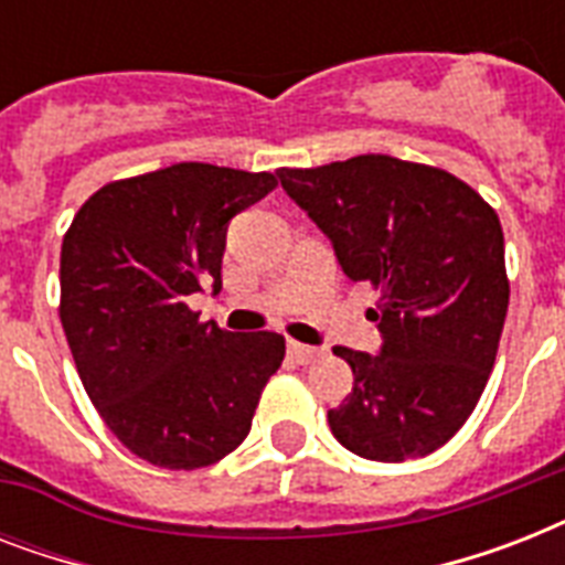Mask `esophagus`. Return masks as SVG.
I'll return each instance as SVG.
<instances>
[{"label":"esophagus","instance_id":"obj_1","mask_svg":"<svg viewBox=\"0 0 565 565\" xmlns=\"http://www.w3.org/2000/svg\"><path fill=\"white\" fill-rule=\"evenodd\" d=\"M287 354H290L296 363H310V361H317L322 352H319V349H313V345H305V343H296V340H290V343H287Z\"/></svg>","mask_w":565,"mask_h":565}]
</instances>
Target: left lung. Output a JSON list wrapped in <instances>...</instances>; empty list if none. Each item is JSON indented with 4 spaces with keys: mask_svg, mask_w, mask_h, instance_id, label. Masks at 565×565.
Returning <instances> with one entry per match:
<instances>
[{
    "mask_svg": "<svg viewBox=\"0 0 565 565\" xmlns=\"http://www.w3.org/2000/svg\"><path fill=\"white\" fill-rule=\"evenodd\" d=\"M278 179L349 281L381 292L370 310L381 354L334 349L354 386L328 411L331 434L381 463L437 451L472 416L499 352L510 301L499 213L451 172L390 154Z\"/></svg>",
    "mask_w": 565,
    "mask_h": 565,
    "instance_id": "left-lung-1",
    "label": "left lung"
}]
</instances>
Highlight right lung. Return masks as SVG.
I'll return each instance as SVG.
<instances>
[{
  "label": "right lung",
  "mask_w": 565,
  "mask_h": 565,
  "mask_svg": "<svg viewBox=\"0 0 565 565\" xmlns=\"http://www.w3.org/2000/svg\"><path fill=\"white\" fill-rule=\"evenodd\" d=\"M278 179L213 163L110 181L61 246V326L84 390L146 463L202 469L246 439L284 337L199 322L188 296L222 287L231 216Z\"/></svg>",
  "instance_id": "right-lung-1"
}]
</instances>
